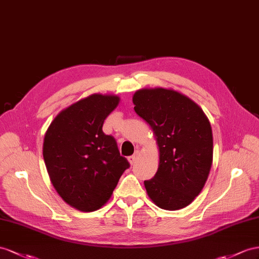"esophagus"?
<instances>
[{
  "label": "esophagus",
  "instance_id": "esophagus-1",
  "mask_svg": "<svg viewBox=\"0 0 259 259\" xmlns=\"http://www.w3.org/2000/svg\"><path fill=\"white\" fill-rule=\"evenodd\" d=\"M139 155H140V152H139V151H136L134 155L129 156L128 160H129V162H130V164H131V165H132V164H135V162L137 161V158L139 157Z\"/></svg>",
  "mask_w": 259,
  "mask_h": 259
}]
</instances>
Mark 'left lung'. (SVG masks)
<instances>
[{"label":"left lung","mask_w":259,"mask_h":259,"mask_svg":"<svg viewBox=\"0 0 259 259\" xmlns=\"http://www.w3.org/2000/svg\"><path fill=\"white\" fill-rule=\"evenodd\" d=\"M132 102L153 129L160 149L156 174L144 181L149 197L165 210L187 207L200 194L212 165L213 139L207 116L173 90H139Z\"/></svg>","instance_id":"8db88e82"}]
</instances>
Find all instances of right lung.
<instances>
[{
	"label": "right lung",
	"mask_w": 259,
	"mask_h": 259,
	"mask_svg": "<svg viewBox=\"0 0 259 259\" xmlns=\"http://www.w3.org/2000/svg\"><path fill=\"white\" fill-rule=\"evenodd\" d=\"M119 104L116 95L93 94L69 106L51 122L42 154L50 181L63 200L83 212L102 208L129 168L105 119Z\"/></svg>",
	"instance_id": "right-lung-1"
}]
</instances>
